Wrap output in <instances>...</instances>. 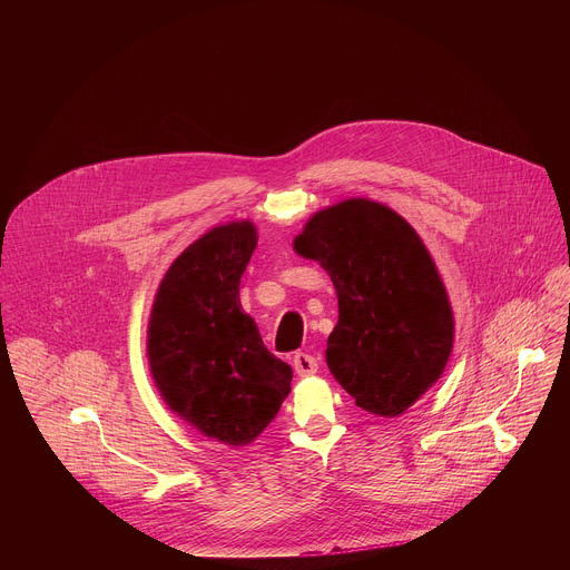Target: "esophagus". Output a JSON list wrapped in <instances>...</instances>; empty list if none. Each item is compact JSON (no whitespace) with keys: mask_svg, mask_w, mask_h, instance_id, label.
<instances>
[{"mask_svg":"<svg viewBox=\"0 0 570 570\" xmlns=\"http://www.w3.org/2000/svg\"><path fill=\"white\" fill-rule=\"evenodd\" d=\"M293 367L299 376H311L317 372V361L311 356V354H304V352H297L293 356Z\"/></svg>","mask_w":570,"mask_h":570,"instance_id":"1","label":"esophagus"}]
</instances>
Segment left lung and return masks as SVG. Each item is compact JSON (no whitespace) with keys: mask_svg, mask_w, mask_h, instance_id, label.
<instances>
[{"mask_svg":"<svg viewBox=\"0 0 570 570\" xmlns=\"http://www.w3.org/2000/svg\"><path fill=\"white\" fill-rule=\"evenodd\" d=\"M293 250L336 288L334 379L376 417L409 411L442 376L455 338L449 293L422 236L387 205L347 198L315 212Z\"/></svg>","mask_w":570,"mask_h":570,"instance_id":"1","label":"left lung"}]
</instances>
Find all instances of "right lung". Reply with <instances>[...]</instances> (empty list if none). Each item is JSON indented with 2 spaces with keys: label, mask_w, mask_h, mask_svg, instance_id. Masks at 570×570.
I'll return each mask as SVG.
<instances>
[{
  "label": "right lung",
  "mask_w": 570,
  "mask_h": 570,
  "mask_svg": "<svg viewBox=\"0 0 570 570\" xmlns=\"http://www.w3.org/2000/svg\"><path fill=\"white\" fill-rule=\"evenodd\" d=\"M255 248L253 220L212 227L169 266L148 317L146 356L159 396L227 446H248L264 433L293 379L240 308L238 284Z\"/></svg>",
  "instance_id": "add662e5"
}]
</instances>
